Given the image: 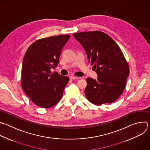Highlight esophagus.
Returning a JSON list of instances; mask_svg holds the SVG:
<instances>
[{
  "label": "esophagus",
  "instance_id": "1",
  "mask_svg": "<svg viewBox=\"0 0 150 150\" xmlns=\"http://www.w3.org/2000/svg\"><path fill=\"white\" fill-rule=\"evenodd\" d=\"M69 78L71 79H77L80 78V77H78V76H70Z\"/></svg>",
  "mask_w": 150,
  "mask_h": 150
}]
</instances>
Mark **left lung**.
I'll return each instance as SVG.
<instances>
[{
    "label": "left lung",
    "mask_w": 150,
    "mask_h": 150,
    "mask_svg": "<svg viewBox=\"0 0 150 150\" xmlns=\"http://www.w3.org/2000/svg\"><path fill=\"white\" fill-rule=\"evenodd\" d=\"M86 52L88 61L96 69L97 79L88 78L85 93L91 103L100 105L115 101L122 93L129 68L117 43L101 31L73 34Z\"/></svg>",
    "instance_id": "8db88e82"
}]
</instances>
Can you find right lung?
I'll list each match as a JSON object with an SVG mask.
<instances>
[{"mask_svg":"<svg viewBox=\"0 0 150 150\" xmlns=\"http://www.w3.org/2000/svg\"><path fill=\"white\" fill-rule=\"evenodd\" d=\"M69 35L38 39L28 48L22 66L21 86L30 100L43 108L56 105L69 79L51 69L57 67Z\"/></svg>","mask_w":150,"mask_h":150,"instance_id":"right-lung-1","label":"right lung"}]
</instances>
